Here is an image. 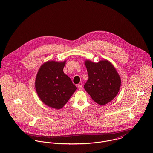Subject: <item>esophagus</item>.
Returning <instances> with one entry per match:
<instances>
[{"label": "esophagus", "instance_id": "obj_1", "mask_svg": "<svg viewBox=\"0 0 153 153\" xmlns=\"http://www.w3.org/2000/svg\"><path fill=\"white\" fill-rule=\"evenodd\" d=\"M78 88L80 90H82L83 89V87H82V85L81 84H78Z\"/></svg>", "mask_w": 153, "mask_h": 153}]
</instances>
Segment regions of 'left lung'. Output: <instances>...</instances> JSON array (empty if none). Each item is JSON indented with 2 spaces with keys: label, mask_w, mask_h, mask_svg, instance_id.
I'll return each mask as SVG.
<instances>
[{
  "label": "left lung",
  "mask_w": 153,
  "mask_h": 153,
  "mask_svg": "<svg viewBox=\"0 0 153 153\" xmlns=\"http://www.w3.org/2000/svg\"><path fill=\"white\" fill-rule=\"evenodd\" d=\"M85 65L88 79L84 87L92 99L100 105L111 102L117 94L121 85L119 75L108 60L98 63L87 60Z\"/></svg>",
  "instance_id": "1"
}]
</instances>
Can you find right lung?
Wrapping results in <instances>:
<instances>
[{"label":"right lung","mask_w":153,"mask_h":153,"mask_svg":"<svg viewBox=\"0 0 153 153\" xmlns=\"http://www.w3.org/2000/svg\"><path fill=\"white\" fill-rule=\"evenodd\" d=\"M66 61H48L40 68L36 78V92L46 105L56 109L62 108L77 89L63 72Z\"/></svg>","instance_id":"obj_1"}]
</instances>
